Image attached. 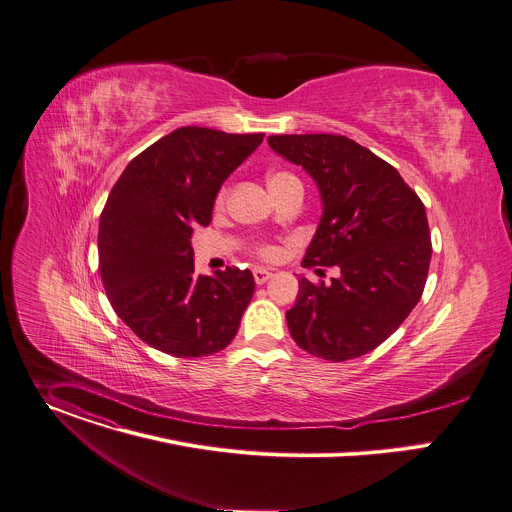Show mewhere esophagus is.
<instances>
[{
	"mask_svg": "<svg viewBox=\"0 0 512 512\" xmlns=\"http://www.w3.org/2000/svg\"><path fill=\"white\" fill-rule=\"evenodd\" d=\"M271 275H273V273H271L269 269H265V267H255V269H253V277H255L257 284H265Z\"/></svg>",
	"mask_w": 512,
	"mask_h": 512,
	"instance_id": "1",
	"label": "esophagus"
}]
</instances>
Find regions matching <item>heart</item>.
<instances>
[{
    "label": "heart",
    "mask_w": 512,
    "mask_h": 512,
    "mask_svg": "<svg viewBox=\"0 0 512 512\" xmlns=\"http://www.w3.org/2000/svg\"><path fill=\"white\" fill-rule=\"evenodd\" d=\"M288 177H292L290 173H284V171H280V173H273V175H269V185H273V183H280V181H284V179H288ZM220 200H222V196H220ZM259 255L263 257V259H277V255H280V251H277V247H271V245H263V247H259Z\"/></svg>",
    "instance_id": "1"
}]
</instances>
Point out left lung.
<instances>
[{
	"label": "left lung",
	"mask_w": 512,
	"mask_h": 512,
	"mask_svg": "<svg viewBox=\"0 0 512 512\" xmlns=\"http://www.w3.org/2000/svg\"><path fill=\"white\" fill-rule=\"evenodd\" d=\"M267 143L320 192L322 216L302 265L339 269L331 284L300 277L286 312L292 339L329 361L374 351L425 290L433 249L423 202L390 163L347 136L275 134Z\"/></svg>",
	"instance_id": "left-lung-1"
}]
</instances>
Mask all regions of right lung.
Segmentation results:
<instances>
[{"label":"right lung","mask_w":512,"mask_h":512,"mask_svg":"<svg viewBox=\"0 0 512 512\" xmlns=\"http://www.w3.org/2000/svg\"><path fill=\"white\" fill-rule=\"evenodd\" d=\"M263 134L181 126L136 155L100 216L98 253L108 300L147 345L202 357L235 339L255 280L249 269L194 271V228L208 226L226 177Z\"/></svg>","instance_id":"add662e5"}]
</instances>
